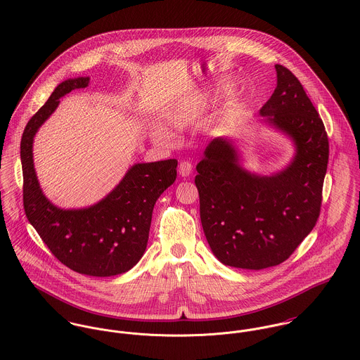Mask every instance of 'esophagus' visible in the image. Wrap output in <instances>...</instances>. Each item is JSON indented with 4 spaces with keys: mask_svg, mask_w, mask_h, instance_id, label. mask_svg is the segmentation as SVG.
I'll return each instance as SVG.
<instances>
[{
    "mask_svg": "<svg viewBox=\"0 0 360 360\" xmlns=\"http://www.w3.org/2000/svg\"><path fill=\"white\" fill-rule=\"evenodd\" d=\"M193 173V165L190 162H180L179 165V174L181 177H188Z\"/></svg>",
    "mask_w": 360,
    "mask_h": 360,
    "instance_id": "obj_1",
    "label": "esophagus"
}]
</instances>
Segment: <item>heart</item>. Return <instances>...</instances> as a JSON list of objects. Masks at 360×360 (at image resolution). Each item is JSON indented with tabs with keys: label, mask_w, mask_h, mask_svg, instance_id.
<instances>
[{
	"label": "heart",
	"mask_w": 360,
	"mask_h": 360,
	"mask_svg": "<svg viewBox=\"0 0 360 360\" xmlns=\"http://www.w3.org/2000/svg\"><path fill=\"white\" fill-rule=\"evenodd\" d=\"M204 106V100H200L197 97H187L174 103L167 110L165 116V123L172 130H183L201 116ZM167 133L159 127H155L153 130V139L155 141H165L167 140Z\"/></svg>",
	"instance_id": "heart-1"
}]
</instances>
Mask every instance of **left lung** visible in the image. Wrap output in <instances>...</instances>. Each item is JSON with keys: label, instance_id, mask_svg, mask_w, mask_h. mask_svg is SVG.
I'll return each mask as SVG.
<instances>
[{"label": "left lung", "instance_id": "obj_1", "mask_svg": "<svg viewBox=\"0 0 360 360\" xmlns=\"http://www.w3.org/2000/svg\"><path fill=\"white\" fill-rule=\"evenodd\" d=\"M277 87L262 122L291 140L294 155L277 172L244 166L231 137L213 139L197 165L195 186L207 244L223 264L262 270L277 266L313 230L328 163L324 124L300 80L276 65Z\"/></svg>", "mask_w": 360, "mask_h": 360}]
</instances>
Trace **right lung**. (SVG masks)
I'll use <instances>...</instances> for the list:
<instances>
[{
	"mask_svg": "<svg viewBox=\"0 0 360 360\" xmlns=\"http://www.w3.org/2000/svg\"><path fill=\"white\" fill-rule=\"evenodd\" d=\"M89 83L87 76L62 82L29 120L20 141L23 205L30 224L59 262L80 274L110 277L129 271L144 255L155 202L174 183L177 160L134 163L119 184L93 205L65 209L52 204L34 169V137L58 108L59 98Z\"/></svg>",
	"mask_w": 360,
	"mask_h": 360,
	"instance_id": "right-lung-1",
	"label": "right lung"
}]
</instances>
